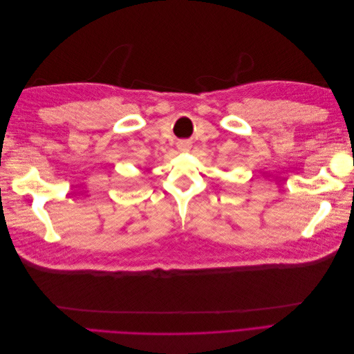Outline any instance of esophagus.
Instances as JSON below:
<instances>
[{
    "label": "esophagus",
    "mask_w": 354,
    "mask_h": 354,
    "mask_svg": "<svg viewBox=\"0 0 354 354\" xmlns=\"http://www.w3.org/2000/svg\"><path fill=\"white\" fill-rule=\"evenodd\" d=\"M190 143L189 142H186V140H180L178 143H177V149L180 152H189L190 151Z\"/></svg>",
    "instance_id": "34e87169"
}]
</instances>
